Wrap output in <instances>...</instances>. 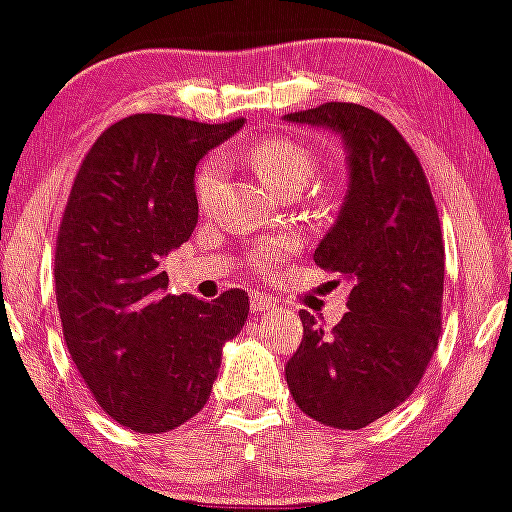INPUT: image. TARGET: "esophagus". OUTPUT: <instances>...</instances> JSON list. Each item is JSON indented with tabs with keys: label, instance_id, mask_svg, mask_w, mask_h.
Here are the masks:
<instances>
[{
	"label": "esophagus",
	"instance_id": "34e87169",
	"mask_svg": "<svg viewBox=\"0 0 512 512\" xmlns=\"http://www.w3.org/2000/svg\"><path fill=\"white\" fill-rule=\"evenodd\" d=\"M274 305H276V301L267 298L264 293H252V296H250L252 313H267V310H274Z\"/></svg>",
	"mask_w": 512,
	"mask_h": 512
}]
</instances>
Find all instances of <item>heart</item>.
<instances>
[{"label": "heart", "mask_w": 512, "mask_h": 512, "mask_svg": "<svg viewBox=\"0 0 512 512\" xmlns=\"http://www.w3.org/2000/svg\"><path fill=\"white\" fill-rule=\"evenodd\" d=\"M245 161L250 168L260 175V180L276 195L284 192H301L317 173V156L308 146L289 137H269L250 146ZM221 182V163L216 158H209L195 175V202L199 209H207L214 199ZM296 250V240L291 236H281L267 240L250 255V262L255 269H272L281 260Z\"/></svg>", "instance_id": "obj_1"}]
</instances>
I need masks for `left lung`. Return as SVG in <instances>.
Returning a JSON list of instances; mask_svg holds the SVG:
<instances>
[{"mask_svg":"<svg viewBox=\"0 0 512 512\" xmlns=\"http://www.w3.org/2000/svg\"><path fill=\"white\" fill-rule=\"evenodd\" d=\"M330 127L349 154V190L313 260L349 286L346 315L327 330L301 310L303 342L286 383L310 419L344 431L407 402L438 346L445 245L431 185L390 120L356 103L286 115Z\"/></svg>","mask_w":512,"mask_h":512,"instance_id":"1","label":"left lung"}]
</instances>
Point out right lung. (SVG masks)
<instances>
[{"mask_svg":"<svg viewBox=\"0 0 512 512\" xmlns=\"http://www.w3.org/2000/svg\"><path fill=\"white\" fill-rule=\"evenodd\" d=\"M240 127L129 115L76 170L55 250L64 342L105 414L137 433H166L207 404L221 346L248 320L243 289L170 296L161 272L197 226L199 158Z\"/></svg>","mask_w":512,"mask_h":512,"instance_id":"1","label":"right lung"}]
</instances>
